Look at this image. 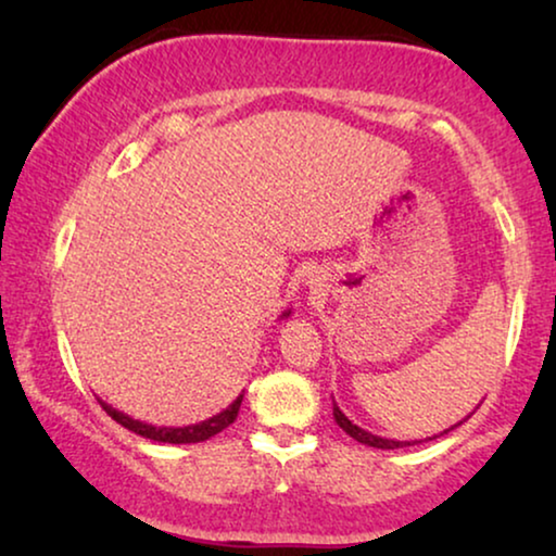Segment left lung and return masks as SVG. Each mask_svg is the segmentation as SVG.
<instances>
[{
  "label": "left lung",
  "mask_w": 556,
  "mask_h": 556,
  "mask_svg": "<svg viewBox=\"0 0 556 556\" xmlns=\"http://www.w3.org/2000/svg\"><path fill=\"white\" fill-rule=\"evenodd\" d=\"M333 420H337L339 428L344 430L349 438H354L356 443H364V445H369V447H379V451H394V447H407V445H415V443H420V440H415V443H409V440H392V438H379V435H375V432L364 430V428H359V425H354L352 420H349V417H346V415L341 413V409H339L337 402H333ZM458 425H460V422H458ZM458 425H453V428H458ZM453 428L443 430V432H440V435H445V432H451ZM440 435H432V438H440ZM432 438H428V440H432Z\"/></svg>",
  "instance_id": "1"
}]
</instances>
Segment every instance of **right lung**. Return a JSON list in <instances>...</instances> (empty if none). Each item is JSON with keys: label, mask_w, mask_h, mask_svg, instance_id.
Masks as SVG:
<instances>
[{"label": "right lung", "mask_w": 556, "mask_h": 556, "mask_svg": "<svg viewBox=\"0 0 556 556\" xmlns=\"http://www.w3.org/2000/svg\"><path fill=\"white\" fill-rule=\"evenodd\" d=\"M286 316H291V311H286V314L280 316V318H286ZM98 402H101V407L113 417V420H116L118 425H124L126 430L136 432V435L156 440V443L181 445V443H202V440L215 438L217 432H223L225 428H230V425L235 422V417H238V413H240L242 394H238L232 405H227L223 413L212 415L210 420H202V422H197V425H185V428H164V425H162V428H156V425L134 420V417H128L126 413H121V409L111 407L109 402H103V400H98Z\"/></svg>", "instance_id": "1"}]
</instances>
